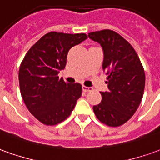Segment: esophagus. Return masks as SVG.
Wrapping results in <instances>:
<instances>
[{"instance_id": "1", "label": "esophagus", "mask_w": 160, "mask_h": 160, "mask_svg": "<svg viewBox=\"0 0 160 160\" xmlns=\"http://www.w3.org/2000/svg\"><path fill=\"white\" fill-rule=\"evenodd\" d=\"M82 89H83L84 92H90L92 90V88H90V87H86V86H83L82 87Z\"/></svg>"}]
</instances>
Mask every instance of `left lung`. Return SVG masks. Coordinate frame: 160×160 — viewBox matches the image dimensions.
Listing matches in <instances>:
<instances>
[{
  "instance_id": "8db88e82",
  "label": "left lung",
  "mask_w": 160,
  "mask_h": 160,
  "mask_svg": "<svg viewBox=\"0 0 160 160\" xmlns=\"http://www.w3.org/2000/svg\"><path fill=\"white\" fill-rule=\"evenodd\" d=\"M88 37L103 49L102 68L108 77V91L101 92L102 100L93 106L99 121L109 127H119L131 119L142 99L146 76L133 48L114 31L101 30Z\"/></svg>"
}]
</instances>
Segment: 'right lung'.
<instances>
[{"label": "right lung", "mask_w": 160, "mask_h": 160, "mask_svg": "<svg viewBox=\"0 0 160 160\" xmlns=\"http://www.w3.org/2000/svg\"><path fill=\"white\" fill-rule=\"evenodd\" d=\"M88 38L86 33L50 32L28 50L19 69V84L28 109L41 123L54 126L67 119L81 96L80 83H66L58 73L68 53Z\"/></svg>", "instance_id": "1"}]
</instances>
